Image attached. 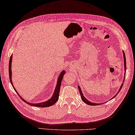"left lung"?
Listing matches in <instances>:
<instances>
[{
  "label": "left lung",
  "instance_id": "obj_1",
  "mask_svg": "<svg viewBox=\"0 0 135 135\" xmlns=\"http://www.w3.org/2000/svg\"><path fill=\"white\" fill-rule=\"evenodd\" d=\"M123 55H124V70H125V71H126V57H125V55H124V52H123ZM124 79H125V76H124ZM124 80H123V82H124ZM123 83H122V86H121V87L120 88V89H119V91H118V93L119 92V91H120V90H121V89H122V86H123ZM78 88H79V92H80V96H81V98H82V100L83 101V102H85V103H86L87 104V105H91V106H95V105H99V104H98V103H91V102H89V100H88L87 99H86L85 97H84V96H83V93H82V90H81V89L80 88V87L79 86H78ZM118 93L116 94V95L114 96L113 98H115V97H116V96L118 95Z\"/></svg>",
  "mask_w": 135,
  "mask_h": 135
}]
</instances>
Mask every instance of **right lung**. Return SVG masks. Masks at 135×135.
I'll list each match as a JSON object with an SVG mask.
<instances>
[{
  "label": "right lung",
  "instance_id": "1",
  "mask_svg": "<svg viewBox=\"0 0 135 135\" xmlns=\"http://www.w3.org/2000/svg\"><path fill=\"white\" fill-rule=\"evenodd\" d=\"M12 56H11V57H10V60H9V79H10V81H11V83L12 84V85L13 86V88H14L15 90L16 91V92L17 93V95L19 96L18 93L17 92V91L15 89L14 86H13V83L12 82V70H11V63H12ZM65 74V71H63L62 73H60V76H59V78L57 79V85L56 86L55 90L54 91V93L52 96V97L50 98L49 100H48L47 101H46L45 102H42V103H30L27 102L25 101L24 99H22V98L21 96H19V97L21 98L25 102H26L27 104L31 106H36V107H40V108H45V107H49V106H51L52 105H54V104L57 101L58 99H59V91H60V86H61V83H62V81L63 78V75Z\"/></svg>",
  "mask_w": 135,
  "mask_h": 135
}]
</instances>
